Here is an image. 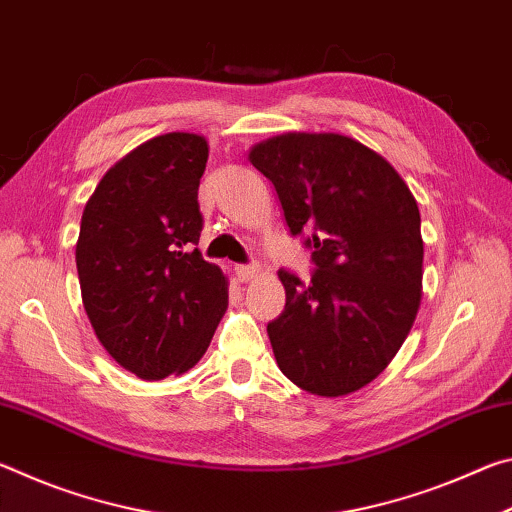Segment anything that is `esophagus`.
I'll use <instances>...</instances> for the list:
<instances>
[{
  "label": "esophagus",
  "mask_w": 512,
  "mask_h": 512,
  "mask_svg": "<svg viewBox=\"0 0 512 512\" xmlns=\"http://www.w3.org/2000/svg\"><path fill=\"white\" fill-rule=\"evenodd\" d=\"M257 264H237L235 266V275H237V280L239 282H248L250 277H255L257 275Z\"/></svg>",
  "instance_id": "34e87169"
}]
</instances>
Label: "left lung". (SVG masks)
Masks as SVG:
<instances>
[{"instance_id":"left-lung-1","label":"left lung","mask_w":512,"mask_h":512,"mask_svg":"<svg viewBox=\"0 0 512 512\" xmlns=\"http://www.w3.org/2000/svg\"><path fill=\"white\" fill-rule=\"evenodd\" d=\"M248 158L314 264L307 282L277 271L287 305L266 327L277 366L314 395L359 391L391 363L418 314V203L391 164L345 135H277Z\"/></svg>"}]
</instances>
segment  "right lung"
<instances>
[{"mask_svg": "<svg viewBox=\"0 0 512 512\" xmlns=\"http://www.w3.org/2000/svg\"><path fill=\"white\" fill-rule=\"evenodd\" d=\"M205 137L167 133L121 158L85 205L76 268L94 334L140 379L185 372L228 307L219 266L198 239Z\"/></svg>", "mask_w": 512, "mask_h": 512, "instance_id": "obj_1", "label": "right lung"}]
</instances>
